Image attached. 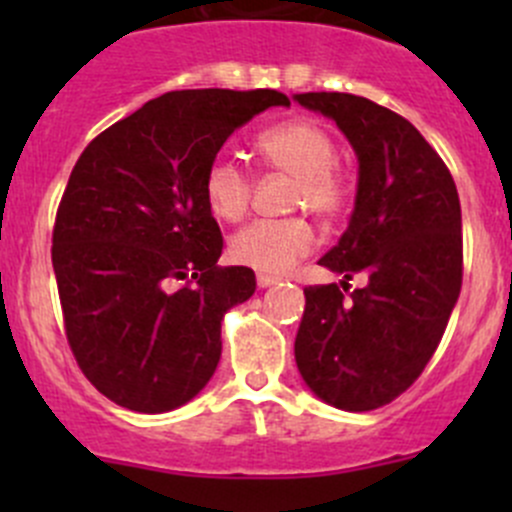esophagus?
I'll list each match as a JSON object with an SVG mask.
<instances>
[{
    "label": "esophagus",
    "instance_id": "esophagus-1",
    "mask_svg": "<svg viewBox=\"0 0 512 512\" xmlns=\"http://www.w3.org/2000/svg\"><path fill=\"white\" fill-rule=\"evenodd\" d=\"M277 280H280V277L267 275V272H257V287H270V285H275Z\"/></svg>",
    "mask_w": 512,
    "mask_h": 512
}]
</instances>
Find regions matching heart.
<instances>
[{
  "instance_id": "b5f03b06",
  "label": "heart",
  "mask_w": 512,
  "mask_h": 512,
  "mask_svg": "<svg viewBox=\"0 0 512 512\" xmlns=\"http://www.w3.org/2000/svg\"><path fill=\"white\" fill-rule=\"evenodd\" d=\"M260 158L272 170L294 178L289 208L312 210L322 220H337L347 210L352 188L337 165L332 133L307 118L272 123L255 136ZM203 195L213 215L235 223L252 200V175L230 156H215L203 175ZM317 245V232L304 215L260 218L240 227L230 240V257L237 265L260 272H287Z\"/></svg>"
}]
</instances>
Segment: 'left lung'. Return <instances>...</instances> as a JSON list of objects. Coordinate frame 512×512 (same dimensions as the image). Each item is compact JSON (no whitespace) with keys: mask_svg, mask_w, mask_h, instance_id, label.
<instances>
[{"mask_svg":"<svg viewBox=\"0 0 512 512\" xmlns=\"http://www.w3.org/2000/svg\"><path fill=\"white\" fill-rule=\"evenodd\" d=\"M334 118L359 158L347 232L319 260L342 287H304L294 359L309 389L344 411L391 404L438 349L463 282L461 200L451 170L399 113L364 96L297 94ZM361 274L364 288L348 292Z\"/></svg>","mask_w":512,"mask_h":512,"instance_id":"1","label":"left lung"}]
</instances>
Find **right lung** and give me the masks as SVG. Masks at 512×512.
Masks as SVG:
<instances>
[{
  "mask_svg": "<svg viewBox=\"0 0 512 512\" xmlns=\"http://www.w3.org/2000/svg\"><path fill=\"white\" fill-rule=\"evenodd\" d=\"M280 91H168L98 133L69 175L51 262L76 364L106 399L163 414L193 399L223 352L220 322L255 292L220 267L203 175L232 131Z\"/></svg>",
  "mask_w": 512,
  "mask_h": 512,
  "instance_id": "add662e5",
  "label": "right lung"
}]
</instances>
